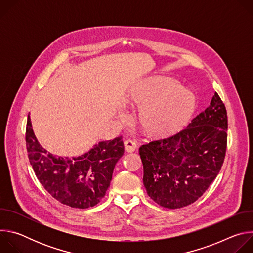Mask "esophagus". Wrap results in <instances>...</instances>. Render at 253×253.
I'll return each mask as SVG.
<instances>
[{
    "label": "esophagus",
    "instance_id": "1",
    "mask_svg": "<svg viewBox=\"0 0 253 253\" xmlns=\"http://www.w3.org/2000/svg\"><path fill=\"white\" fill-rule=\"evenodd\" d=\"M124 146L127 152H133L137 148V143L131 139H127L124 141Z\"/></svg>",
    "mask_w": 253,
    "mask_h": 253
}]
</instances>
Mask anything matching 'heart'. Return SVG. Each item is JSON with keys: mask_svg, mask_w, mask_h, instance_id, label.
Here are the masks:
<instances>
[{"mask_svg": "<svg viewBox=\"0 0 253 253\" xmlns=\"http://www.w3.org/2000/svg\"><path fill=\"white\" fill-rule=\"evenodd\" d=\"M129 103L142 108L140 123L147 133L161 136L174 132L190 117L194 97L169 78H155L138 88Z\"/></svg>", "mask_w": 253, "mask_h": 253, "instance_id": "1", "label": "heart"}]
</instances>
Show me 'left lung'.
I'll return each mask as SVG.
<instances>
[{"mask_svg":"<svg viewBox=\"0 0 253 253\" xmlns=\"http://www.w3.org/2000/svg\"><path fill=\"white\" fill-rule=\"evenodd\" d=\"M227 112L215 92L210 105L180 132L143 144V183L160 206L195 202L218 175L226 153Z\"/></svg>","mask_w":253,"mask_h":253,"instance_id":"8db88e82","label":"left lung"}]
</instances>
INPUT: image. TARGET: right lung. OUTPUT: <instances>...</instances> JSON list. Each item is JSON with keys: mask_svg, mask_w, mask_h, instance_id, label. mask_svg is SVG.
I'll return each instance as SVG.
<instances>
[{"mask_svg": "<svg viewBox=\"0 0 253 253\" xmlns=\"http://www.w3.org/2000/svg\"><path fill=\"white\" fill-rule=\"evenodd\" d=\"M26 146L33 170L49 194L65 205L81 209L95 206L105 196L114 167L124 154V143L119 136L99 142L79 157H56L40 145L30 116Z\"/></svg>", "mask_w": 253, "mask_h": 253, "instance_id": "1", "label": "right lung"}]
</instances>
